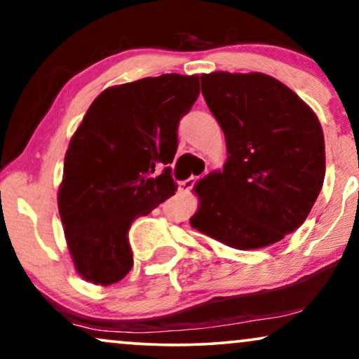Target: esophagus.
I'll return each mask as SVG.
<instances>
[{
  "label": "esophagus",
  "mask_w": 359,
  "mask_h": 359,
  "mask_svg": "<svg viewBox=\"0 0 359 359\" xmlns=\"http://www.w3.org/2000/svg\"><path fill=\"white\" fill-rule=\"evenodd\" d=\"M197 180H198L197 177H190V179L184 180V182L179 184V190L180 192H189V190H192L194 185L197 184Z\"/></svg>",
  "instance_id": "esophagus-1"
}]
</instances>
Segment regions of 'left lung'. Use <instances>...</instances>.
<instances>
[{
    "label": "left lung",
    "instance_id": "1",
    "mask_svg": "<svg viewBox=\"0 0 359 359\" xmlns=\"http://www.w3.org/2000/svg\"><path fill=\"white\" fill-rule=\"evenodd\" d=\"M200 82L228 161L195 187L200 207L190 224L236 250L274 245L305 222L322 190L318 118L269 75L213 72Z\"/></svg>",
    "mask_w": 359,
    "mask_h": 359
}]
</instances>
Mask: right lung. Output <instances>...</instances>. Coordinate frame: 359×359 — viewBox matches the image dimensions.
I'll return each instance as SVG.
<instances>
[{
	"mask_svg": "<svg viewBox=\"0 0 359 359\" xmlns=\"http://www.w3.org/2000/svg\"><path fill=\"white\" fill-rule=\"evenodd\" d=\"M198 93L197 75L164 74L107 88L90 104L67 149L57 198L75 269L88 283L109 285L131 271L128 231L175 194L167 164Z\"/></svg>",
	"mask_w": 359,
	"mask_h": 359,
	"instance_id": "obj_1",
	"label": "right lung"
}]
</instances>
